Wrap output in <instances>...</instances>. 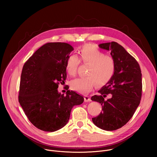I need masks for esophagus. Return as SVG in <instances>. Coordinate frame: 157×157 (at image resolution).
Segmentation results:
<instances>
[{
  "instance_id": "34e87169",
  "label": "esophagus",
  "mask_w": 157,
  "mask_h": 157,
  "mask_svg": "<svg viewBox=\"0 0 157 157\" xmlns=\"http://www.w3.org/2000/svg\"><path fill=\"white\" fill-rule=\"evenodd\" d=\"M84 101L85 102H91V98H90V97H89V96H84Z\"/></svg>"
}]
</instances>
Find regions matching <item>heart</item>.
Segmentation results:
<instances>
[{
	"label": "heart",
	"instance_id": "heart-1",
	"mask_svg": "<svg viewBox=\"0 0 157 157\" xmlns=\"http://www.w3.org/2000/svg\"><path fill=\"white\" fill-rule=\"evenodd\" d=\"M78 55L79 61L89 65L86 72L87 76L73 80L71 82L73 90L82 94L88 93L96 83L104 85L113 76L115 71L114 59L113 57L105 55L93 44H87L82 46L80 48ZM79 61L75 55H71L67 58L65 68L70 76L76 75Z\"/></svg>",
	"mask_w": 157,
	"mask_h": 157
}]
</instances>
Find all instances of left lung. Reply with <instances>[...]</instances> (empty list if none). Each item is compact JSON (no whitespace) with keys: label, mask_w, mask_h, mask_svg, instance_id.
I'll return each instance as SVG.
<instances>
[{"label":"left lung","mask_w":157,"mask_h":157,"mask_svg":"<svg viewBox=\"0 0 157 157\" xmlns=\"http://www.w3.org/2000/svg\"><path fill=\"white\" fill-rule=\"evenodd\" d=\"M99 47L110 52L115 71L98 91L99 94L91 97L102 108V112L92 121L99 128L112 131L125 125L138 107L142 97V73L136 59L117 42L101 43Z\"/></svg>","instance_id":"8db88e82"}]
</instances>
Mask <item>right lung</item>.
Masks as SVG:
<instances>
[{
	"label": "right lung",
	"mask_w": 157,
	"mask_h": 157,
	"mask_svg": "<svg viewBox=\"0 0 157 157\" xmlns=\"http://www.w3.org/2000/svg\"><path fill=\"white\" fill-rule=\"evenodd\" d=\"M73 47L66 43H48L38 49L22 69L18 102L30 122L46 132H55L68 123L71 109L84 98L73 91H58L66 79V61Z\"/></svg>",
	"instance_id": "add662e5"
}]
</instances>
